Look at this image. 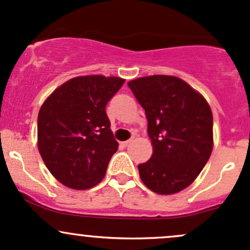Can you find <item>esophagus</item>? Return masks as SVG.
Wrapping results in <instances>:
<instances>
[{
  "mask_svg": "<svg viewBox=\"0 0 250 250\" xmlns=\"http://www.w3.org/2000/svg\"><path fill=\"white\" fill-rule=\"evenodd\" d=\"M130 143H132V139H129V140H127V141H123V143H121V145L125 147V146H128V145H129Z\"/></svg>",
  "mask_w": 250,
  "mask_h": 250,
  "instance_id": "obj_1",
  "label": "esophagus"
}]
</instances>
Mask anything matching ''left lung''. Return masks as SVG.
Masks as SVG:
<instances>
[{
    "instance_id": "1",
    "label": "left lung",
    "mask_w": 250,
    "mask_h": 250,
    "mask_svg": "<svg viewBox=\"0 0 250 250\" xmlns=\"http://www.w3.org/2000/svg\"><path fill=\"white\" fill-rule=\"evenodd\" d=\"M128 86L145 110L153 145L151 159L138 167L141 181L157 194L178 193L193 183L211 156V107L199 92L176 77L139 78Z\"/></svg>"
}]
</instances>
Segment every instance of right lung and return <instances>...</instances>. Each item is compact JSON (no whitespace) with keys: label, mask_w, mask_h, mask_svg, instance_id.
Returning <instances> with one entry per match:
<instances>
[{"label":"right lung","mask_w":250,"mask_h":250,"mask_svg":"<svg viewBox=\"0 0 250 250\" xmlns=\"http://www.w3.org/2000/svg\"><path fill=\"white\" fill-rule=\"evenodd\" d=\"M123 83L116 77H78L56 88L42 105L39 153L65 187L83 190L104 178L118 148L105 106Z\"/></svg>","instance_id":"add662e5"}]
</instances>
